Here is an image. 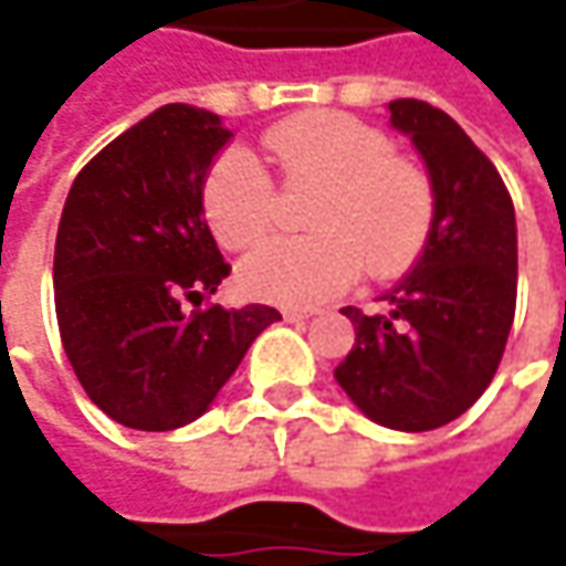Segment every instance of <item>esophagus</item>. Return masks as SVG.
I'll use <instances>...</instances> for the list:
<instances>
[{
	"instance_id": "34e87169",
	"label": "esophagus",
	"mask_w": 566,
	"mask_h": 566,
	"mask_svg": "<svg viewBox=\"0 0 566 566\" xmlns=\"http://www.w3.org/2000/svg\"><path fill=\"white\" fill-rule=\"evenodd\" d=\"M282 316L284 322H306L313 319L316 313H313V310H282Z\"/></svg>"
}]
</instances>
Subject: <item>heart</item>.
Here are the masks:
<instances>
[{"mask_svg": "<svg viewBox=\"0 0 566 566\" xmlns=\"http://www.w3.org/2000/svg\"><path fill=\"white\" fill-rule=\"evenodd\" d=\"M265 149L291 181H319L310 212L316 231L275 238L238 272L250 297L282 306L328 301L357 279L391 275L417 260L436 224L426 168L398 156L379 127L344 112H303L265 134ZM206 219L219 244L263 241L279 216V187L244 147L224 149L203 185Z\"/></svg>", "mask_w": 566, "mask_h": 566, "instance_id": "heart-1", "label": "heart"}]
</instances>
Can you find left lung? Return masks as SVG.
Wrapping results in <instances>:
<instances>
[{"label":"left lung","mask_w":566,"mask_h":566,"mask_svg":"<svg viewBox=\"0 0 566 566\" xmlns=\"http://www.w3.org/2000/svg\"><path fill=\"white\" fill-rule=\"evenodd\" d=\"M388 112L429 166L436 224L379 313L342 310L357 344L335 379L373 422L429 432L470 410L504 357L516 310L514 203L451 115L422 99H395Z\"/></svg>","instance_id":"obj_1"}]
</instances>
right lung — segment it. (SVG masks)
<instances>
[{
	"instance_id": "add662e5",
	"label": "right lung",
	"mask_w": 566,
	"mask_h": 566,
	"mask_svg": "<svg viewBox=\"0 0 566 566\" xmlns=\"http://www.w3.org/2000/svg\"><path fill=\"white\" fill-rule=\"evenodd\" d=\"M228 140L206 108H156L77 171L62 209L52 263L62 347L87 398L127 429L193 422L282 319L265 303H209L231 265L203 219V185Z\"/></svg>"
}]
</instances>
